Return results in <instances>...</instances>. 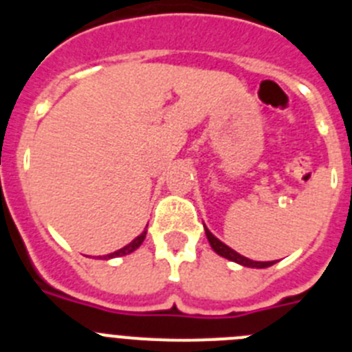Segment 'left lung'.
Here are the masks:
<instances>
[{"instance_id": "8db88e82", "label": "left lung", "mask_w": 352, "mask_h": 352, "mask_svg": "<svg viewBox=\"0 0 352 352\" xmlns=\"http://www.w3.org/2000/svg\"><path fill=\"white\" fill-rule=\"evenodd\" d=\"M206 238L208 241H210L211 248H213L219 256L226 257V259L229 261H234V263L238 264H243V266H248V268H268V266H273L275 264V261H268V263H259V261H252V259H247V257L239 256L238 252H234L232 248H229L227 245H223L220 239L214 238L213 234H211L210 231L206 229Z\"/></svg>"}]
</instances>
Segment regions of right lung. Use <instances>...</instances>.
<instances>
[{"mask_svg":"<svg viewBox=\"0 0 352 352\" xmlns=\"http://www.w3.org/2000/svg\"><path fill=\"white\" fill-rule=\"evenodd\" d=\"M144 238H146V231L142 232L141 236H138V238L133 239L132 243H129L126 245V247H123V248H120V250L118 252H114V254H109L107 257H105V259H109V257H118V256H126V254H130V252H133V250H138L139 247H141V243L142 241H144Z\"/></svg>","mask_w":352,"mask_h":352,"instance_id":"add662e5","label":"right lung"}]
</instances>
